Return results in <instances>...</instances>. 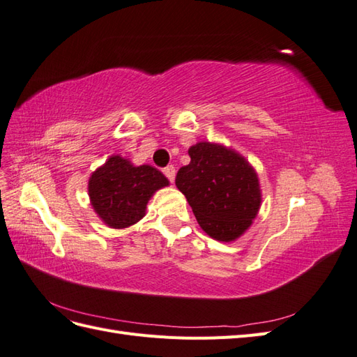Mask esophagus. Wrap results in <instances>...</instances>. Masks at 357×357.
<instances>
[{"label": "esophagus", "instance_id": "1", "mask_svg": "<svg viewBox=\"0 0 357 357\" xmlns=\"http://www.w3.org/2000/svg\"><path fill=\"white\" fill-rule=\"evenodd\" d=\"M164 174H165V177H167L171 183H174V178H176V168L172 167V165L165 167V168H164Z\"/></svg>", "mask_w": 357, "mask_h": 357}]
</instances>
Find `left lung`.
Segmentation results:
<instances>
[{
    "mask_svg": "<svg viewBox=\"0 0 357 357\" xmlns=\"http://www.w3.org/2000/svg\"><path fill=\"white\" fill-rule=\"evenodd\" d=\"M176 186L186 197L201 228L211 238L234 241L252 225L261 207L255 169L231 149L198 143L189 149Z\"/></svg>",
    "mask_w": 357,
    "mask_h": 357,
    "instance_id": "1",
    "label": "left lung"
}]
</instances>
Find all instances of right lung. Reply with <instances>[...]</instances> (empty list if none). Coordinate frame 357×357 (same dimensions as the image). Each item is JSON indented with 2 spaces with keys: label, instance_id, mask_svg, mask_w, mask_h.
<instances>
[{
  "label": "right lung",
  "instance_id": "1",
  "mask_svg": "<svg viewBox=\"0 0 357 357\" xmlns=\"http://www.w3.org/2000/svg\"><path fill=\"white\" fill-rule=\"evenodd\" d=\"M164 186L168 180L156 168L134 167L121 156H112L92 174L89 197L102 222L122 229L143 219L150 197Z\"/></svg>",
  "mask_w": 357,
  "mask_h": 357
}]
</instances>
